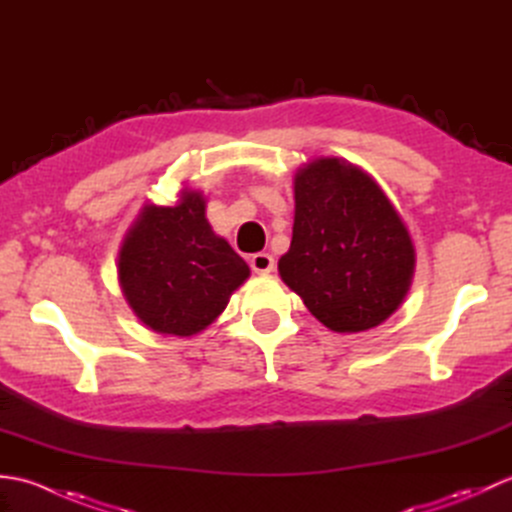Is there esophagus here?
Here are the masks:
<instances>
[{"label": "esophagus", "instance_id": "obj_1", "mask_svg": "<svg viewBox=\"0 0 512 512\" xmlns=\"http://www.w3.org/2000/svg\"><path fill=\"white\" fill-rule=\"evenodd\" d=\"M250 268H253L257 275H268L275 270V259L268 253H257L250 257Z\"/></svg>", "mask_w": 512, "mask_h": 512}]
</instances>
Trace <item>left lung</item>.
<instances>
[{
  "label": "left lung",
  "instance_id": "1",
  "mask_svg": "<svg viewBox=\"0 0 512 512\" xmlns=\"http://www.w3.org/2000/svg\"><path fill=\"white\" fill-rule=\"evenodd\" d=\"M413 268L407 226L369 173L334 156L297 169L292 242L279 275L325 328H376L407 297Z\"/></svg>",
  "mask_w": 512,
  "mask_h": 512
}]
</instances>
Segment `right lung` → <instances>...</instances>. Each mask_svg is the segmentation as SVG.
I'll use <instances>...</instances> for the list:
<instances>
[{"label": "right lung", "mask_w": 512, "mask_h": 512, "mask_svg": "<svg viewBox=\"0 0 512 512\" xmlns=\"http://www.w3.org/2000/svg\"><path fill=\"white\" fill-rule=\"evenodd\" d=\"M202 191L173 206L145 204L118 253V281L149 330L193 336L220 317L250 268L206 220Z\"/></svg>", "instance_id": "add662e5"}]
</instances>
